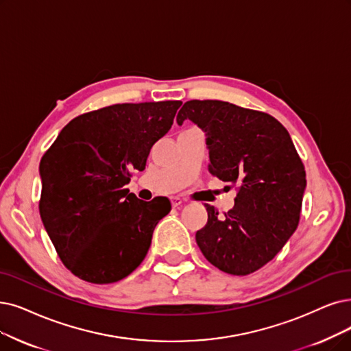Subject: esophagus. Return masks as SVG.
Instances as JSON below:
<instances>
[{
	"label": "esophagus",
	"instance_id": "esophagus-1",
	"mask_svg": "<svg viewBox=\"0 0 351 351\" xmlns=\"http://www.w3.org/2000/svg\"><path fill=\"white\" fill-rule=\"evenodd\" d=\"M181 204H183V200H181L180 197H171V206L173 207H180Z\"/></svg>",
	"mask_w": 351,
	"mask_h": 351
}]
</instances>
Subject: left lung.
<instances>
[{
	"mask_svg": "<svg viewBox=\"0 0 351 351\" xmlns=\"http://www.w3.org/2000/svg\"><path fill=\"white\" fill-rule=\"evenodd\" d=\"M204 131L208 173L236 187L234 206L195 233L204 258L230 275H249L272 261L295 232L305 168L284 125L269 114L223 101H189L177 123Z\"/></svg>",
	"mask_w": 351,
	"mask_h": 351,
	"instance_id": "obj_1",
	"label": "left lung"
}]
</instances>
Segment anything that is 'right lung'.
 <instances>
[{
    "instance_id": "add662e5",
    "label": "right lung",
    "mask_w": 351,
    "mask_h": 351,
    "mask_svg": "<svg viewBox=\"0 0 351 351\" xmlns=\"http://www.w3.org/2000/svg\"><path fill=\"white\" fill-rule=\"evenodd\" d=\"M180 101L117 104L79 115L40 161L41 220L66 268L92 284L118 282L134 272L167 197L139 200L125 189L132 170L171 128Z\"/></svg>"
}]
</instances>
